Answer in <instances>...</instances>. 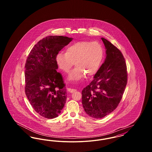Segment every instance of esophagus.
<instances>
[{"mask_svg": "<svg viewBox=\"0 0 152 152\" xmlns=\"http://www.w3.org/2000/svg\"><path fill=\"white\" fill-rule=\"evenodd\" d=\"M67 91L71 93H73L76 91V89H73V88H67Z\"/></svg>", "mask_w": 152, "mask_h": 152, "instance_id": "34e87169", "label": "esophagus"}]
</instances>
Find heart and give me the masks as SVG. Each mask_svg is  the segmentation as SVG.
<instances>
[{"instance_id": "obj_1", "label": "heart", "mask_w": 152, "mask_h": 152, "mask_svg": "<svg viewBox=\"0 0 152 152\" xmlns=\"http://www.w3.org/2000/svg\"><path fill=\"white\" fill-rule=\"evenodd\" d=\"M104 56L101 44L96 42H79L66 48L56 56V63L63 72L68 73L73 65L76 67L69 73L68 79L77 81L86 75L92 76L98 71Z\"/></svg>"}]
</instances>
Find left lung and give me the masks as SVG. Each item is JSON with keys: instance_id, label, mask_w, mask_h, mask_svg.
Segmentation results:
<instances>
[{"instance_id": "left-lung-1", "label": "left lung", "mask_w": 152, "mask_h": 152, "mask_svg": "<svg viewBox=\"0 0 152 152\" xmlns=\"http://www.w3.org/2000/svg\"><path fill=\"white\" fill-rule=\"evenodd\" d=\"M106 58L94 79L82 91V104L90 117L101 118L117 107L127 84L128 73L123 53L102 37Z\"/></svg>"}]
</instances>
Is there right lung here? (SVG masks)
Instances as JSON below:
<instances>
[{"label": "right lung", "mask_w": 152, "mask_h": 152, "mask_svg": "<svg viewBox=\"0 0 152 152\" xmlns=\"http://www.w3.org/2000/svg\"><path fill=\"white\" fill-rule=\"evenodd\" d=\"M63 36H47L35 45L25 64V92L34 109L41 116H58L66 99L65 84L58 72L56 56L72 40Z\"/></svg>", "instance_id": "right-lung-1"}]
</instances>
